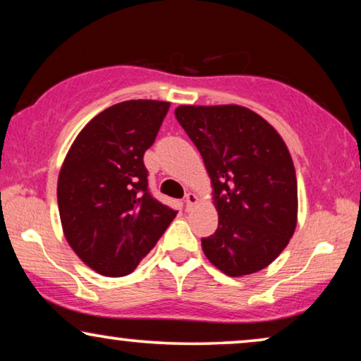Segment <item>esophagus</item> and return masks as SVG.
Listing matches in <instances>:
<instances>
[{
    "instance_id": "1",
    "label": "esophagus",
    "mask_w": 361,
    "mask_h": 361,
    "mask_svg": "<svg viewBox=\"0 0 361 361\" xmlns=\"http://www.w3.org/2000/svg\"><path fill=\"white\" fill-rule=\"evenodd\" d=\"M184 202H185V209L190 210L192 207H195L197 204H199V197H197L194 192H189V194L185 195V200Z\"/></svg>"
}]
</instances>
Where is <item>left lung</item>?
<instances>
[{
  "label": "left lung",
  "instance_id": "8db88e82",
  "mask_svg": "<svg viewBox=\"0 0 361 361\" xmlns=\"http://www.w3.org/2000/svg\"><path fill=\"white\" fill-rule=\"evenodd\" d=\"M176 118L199 149L219 212L202 250L231 278L269 266L298 225V179L278 131L240 105H180Z\"/></svg>",
  "mask_w": 361,
  "mask_h": 361
}]
</instances>
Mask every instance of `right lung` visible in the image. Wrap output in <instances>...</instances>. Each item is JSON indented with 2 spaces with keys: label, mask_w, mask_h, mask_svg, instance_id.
Masks as SVG:
<instances>
[{
  "label": "right lung",
  "mask_w": 361,
  "mask_h": 361,
  "mask_svg": "<svg viewBox=\"0 0 361 361\" xmlns=\"http://www.w3.org/2000/svg\"><path fill=\"white\" fill-rule=\"evenodd\" d=\"M169 102L116 103L83 126L62 162L57 204L63 236L88 268L133 273L177 212L152 199L142 162Z\"/></svg>",
  "instance_id": "right-lung-1"
}]
</instances>
